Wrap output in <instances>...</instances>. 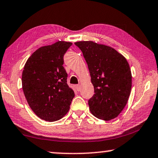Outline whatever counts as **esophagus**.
<instances>
[{
  "instance_id": "obj_1",
  "label": "esophagus",
  "mask_w": 158,
  "mask_h": 158,
  "mask_svg": "<svg viewBox=\"0 0 158 158\" xmlns=\"http://www.w3.org/2000/svg\"><path fill=\"white\" fill-rule=\"evenodd\" d=\"M75 88H76L77 91H80L81 90V85H77L75 86Z\"/></svg>"
}]
</instances>
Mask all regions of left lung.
<instances>
[{
	"mask_svg": "<svg viewBox=\"0 0 158 158\" xmlns=\"http://www.w3.org/2000/svg\"><path fill=\"white\" fill-rule=\"evenodd\" d=\"M94 86L89 109L102 120L117 118L126 106L132 88V73L126 58L113 48L93 41H78Z\"/></svg>",
	"mask_w": 158,
	"mask_h": 158,
	"instance_id": "obj_1",
	"label": "left lung"
}]
</instances>
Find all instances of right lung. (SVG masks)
<instances>
[{
    "mask_svg": "<svg viewBox=\"0 0 158 158\" xmlns=\"http://www.w3.org/2000/svg\"><path fill=\"white\" fill-rule=\"evenodd\" d=\"M73 44L58 41L39 48L29 57L22 73V88L32 110L42 120L54 122L70 109L75 93L67 84L63 56Z\"/></svg>",
    "mask_w": 158,
    "mask_h": 158,
    "instance_id": "add662e5",
    "label": "right lung"
}]
</instances>
